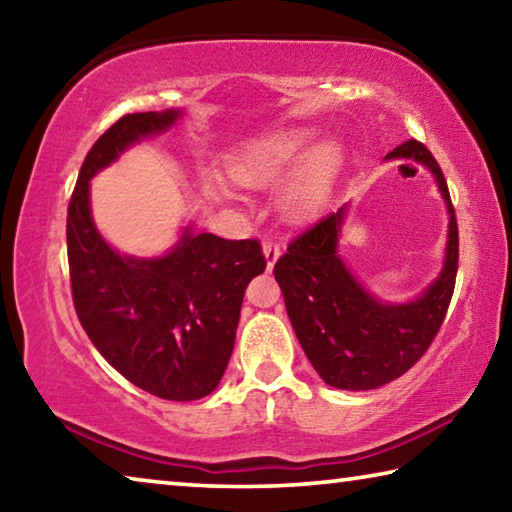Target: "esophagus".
Wrapping results in <instances>:
<instances>
[{
  "mask_svg": "<svg viewBox=\"0 0 512 512\" xmlns=\"http://www.w3.org/2000/svg\"><path fill=\"white\" fill-rule=\"evenodd\" d=\"M262 253H264V259H266V271H273L275 262L280 259V246L273 244V241H264Z\"/></svg>",
  "mask_w": 512,
  "mask_h": 512,
  "instance_id": "esophagus-1",
  "label": "esophagus"
}]
</instances>
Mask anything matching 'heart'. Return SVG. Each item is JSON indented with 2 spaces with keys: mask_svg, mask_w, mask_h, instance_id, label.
Segmentation results:
<instances>
[{
  "mask_svg": "<svg viewBox=\"0 0 512 512\" xmlns=\"http://www.w3.org/2000/svg\"><path fill=\"white\" fill-rule=\"evenodd\" d=\"M316 135L314 128H284L250 142L230 164L232 180L241 187L266 189L291 172L280 194L282 210L298 221L314 219L332 201L345 164L339 142L323 140L310 150Z\"/></svg>",
  "mask_w": 512,
  "mask_h": 512,
  "instance_id": "obj_1",
  "label": "heart"
}]
</instances>
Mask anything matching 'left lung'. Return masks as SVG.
Returning <instances> with one entry per match:
<instances>
[{
  "label": "left lung",
  "mask_w": 512,
  "mask_h": 512,
  "mask_svg": "<svg viewBox=\"0 0 512 512\" xmlns=\"http://www.w3.org/2000/svg\"><path fill=\"white\" fill-rule=\"evenodd\" d=\"M384 160H413L431 171L447 210V244L440 273L411 300H381L339 255L348 203L309 228L277 259L273 275L311 366L327 386L372 391L402 377L438 334L454 293L458 230L447 183L420 142L397 146Z\"/></svg>",
  "instance_id": "8db88e82"
}]
</instances>
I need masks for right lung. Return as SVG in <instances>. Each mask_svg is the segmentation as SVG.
Wrapping results in <instances>:
<instances>
[{
  "label": "right lung",
  "mask_w": 512,
  "mask_h": 512,
  "mask_svg": "<svg viewBox=\"0 0 512 512\" xmlns=\"http://www.w3.org/2000/svg\"><path fill=\"white\" fill-rule=\"evenodd\" d=\"M183 115V108L135 112L110 126L85 158L67 210L69 275L85 334L119 375L171 402L201 400L219 386L264 255L255 239H221L194 232L192 223L158 257L119 253L94 223L90 180Z\"/></svg>",
  "instance_id": "1"
}]
</instances>
